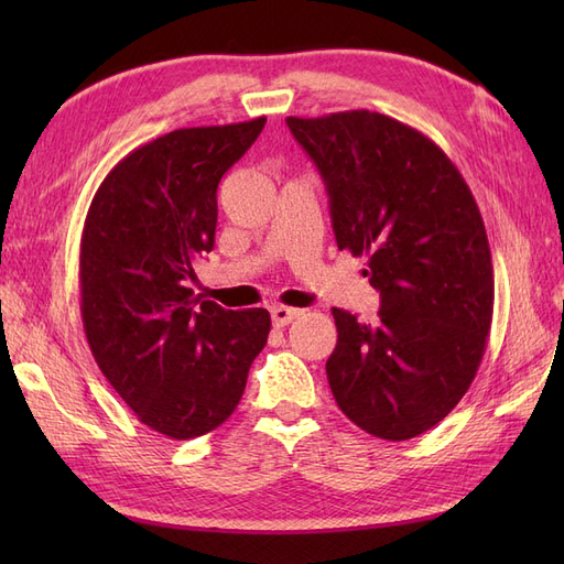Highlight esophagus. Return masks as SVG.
Instances as JSON below:
<instances>
[{
    "label": "esophagus",
    "mask_w": 564,
    "mask_h": 564,
    "mask_svg": "<svg viewBox=\"0 0 564 564\" xmlns=\"http://www.w3.org/2000/svg\"><path fill=\"white\" fill-rule=\"evenodd\" d=\"M301 315L299 308H289V305H270V317L275 327H286L289 322H294Z\"/></svg>",
    "instance_id": "1"
}]
</instances>
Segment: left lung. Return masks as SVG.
Here are the masks:
<instances>
[{
  "label": "left lung",
  "mask_w": 564,
  "mask_h": 564,
  "mask_svg": "<svg viewBox=\"0 0 564 564\" xmlns=\"http://www.w3.org/2000/svg\"><path fill=\"white\" fill-rule=\"evenodd\" d=\"M327 185L338 249L367 256L377 324L334 308L336 404L373 437L431 431L470 388L494 311L480 209L429 135L369 110L286 117Z\"/></svg>",
  "instance_id": "obj_1"
}]
</instances>
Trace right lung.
<instances>
[{
  "mask_svg": "<svg viewBox=\"0 0 564 564\" xmlns=\"http://www.w3.org/2000/svg\"><path fill=\"white\" fill-rule=\"evenodd\" d=\"M265 117L164 133L112 166L79 245V308L94 360L148 429L191 440L240 404L268 340L263 308L226 311L193 294L214 249L216 191Z\"/></svg>",
  "mask_w": 564,
  "mask_h": 564,
  "instance_id": "add662e5",
  "label": "right lung"
}]
</instances>
